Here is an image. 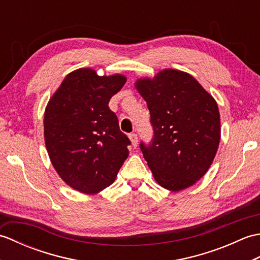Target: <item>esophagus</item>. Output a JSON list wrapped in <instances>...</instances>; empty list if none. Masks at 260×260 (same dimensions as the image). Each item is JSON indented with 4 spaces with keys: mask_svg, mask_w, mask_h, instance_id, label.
<instances>
[{
    "mask_svg": "<svg viewBox=\"0 0 260 260\" xmlns=\"http://www.w3.org/2000/svg\"><path fill=\"white\" fill-rule=\"evenodd\" d=\"M128 139H129V141L132 143V146L136 147L137 146V142H139V141H137V135L134 134V133H132V134L128 135Z\"/></svg>",
    "mask_w": 260,
    "mask_h": 260,
    "instance_id": "obj_1",
    "label": "esophagus"
}]
</instances>
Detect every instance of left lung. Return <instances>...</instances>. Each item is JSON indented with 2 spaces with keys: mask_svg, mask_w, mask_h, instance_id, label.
<instances>
[{
  "mask_svg": "<svg viewBox=\"0 0 260 260\" xmlns=\"http://www.w3.org/2000/svg\"><path fill=\"white\" fill-rule=\"evenodd\" d=\"M154 128L152 144L141 150L154 179L179 192L208 172L220 143V113L215 99L190 74L163 69L153 78H139Z\"/></svg>",
  "mask_w": 260,
  "mask_h": 260,
  "instance_id": "obj_1",
  "label": "left lung"
}]
</instances>
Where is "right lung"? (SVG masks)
Here are the masks:
<instances>
[{
  "instance_id": "add662e5",
  "label": "right lung",
  "mask_w": 260,
  "mask_h": 260,
  "mask_svg": "<svg viewBox=\"0 0 260 260\" xmlns=\"http://www.w3.org/2000/svg\"><path fill=\"white\" fill-rule=\"evenodd\" d=\"M125 82L124 75L98 76L80 68L64 77L47 104L43 129L49 157L64 183L84 194H97L112 184L128 157L131 142L108 107Z\"/></svg>"
}]
</instances>
